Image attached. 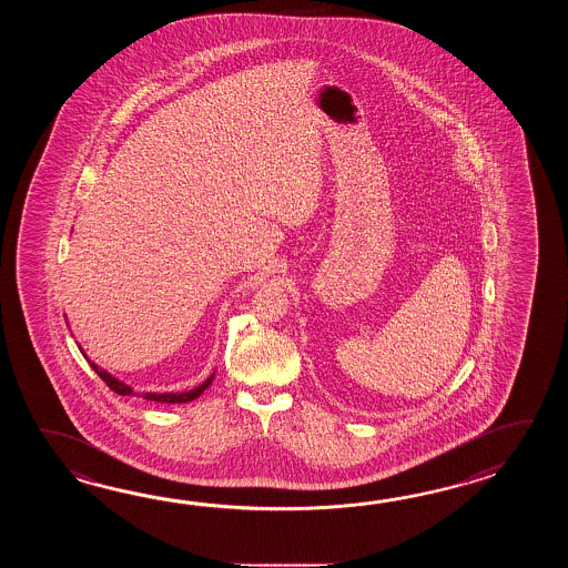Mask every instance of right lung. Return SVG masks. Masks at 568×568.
<instances>
[{"mask_svg":"<svg viewBox=\"0 0 568 568\" xmlns=\"http://www.w3.org/2000/svg\"><path fill=\"white\" fill-rule=\"evenodd\" d=\"M91 367H93L97 375L108 384L109 389H113L115 394H120V396H135L132 387L121 384V382H118L115 377H111L108 372L99 369L95 363H91ZM211 382H213V375L206 379L205 384L194 387L191 392H184V394H142V396H144V399H150V402H160V404H184V402H191V399L199 398V396L205 392L206 387L211 386Z\"/></svg>","mask_w":568,"mask_h":568,"instance_id":"obj_1","label":"right lung"}]
</instances>
